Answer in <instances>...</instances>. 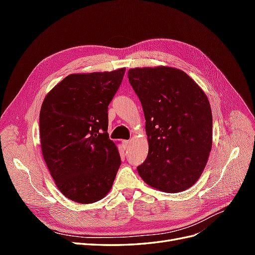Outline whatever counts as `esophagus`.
<instances>
[{"label":"esophagus","mask_w":255,"mask_h":255,"mask_svg":"<svg viewBox=\"0 0 255 255\" xmlns=\"http://www.w3.org/2000/svg\"><path fill=\"white\" fill-rule=\"evenodd\" d=\"M129 145H130V140H123V146H125L126 149L129 148Z\"/></svg>","instance_id":"1"}]
</instances>
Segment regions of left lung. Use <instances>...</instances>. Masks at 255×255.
<instances>
[{"mask_svg":"<svg viewBox=\"0 0 255 255\" xmlns=\"http://www.w3.org/2000/svg\"><path fill=\"white\" fill-rule=\"evenodd\" d=\"M139 98L149 152L138 174L160 191L181 192L201 176L213 144V116L202 88L180 69H129Z\"/></svg>","mask_w":255,"mask_h":255,"instance_id":"left-lung-1","label":"left lung"}]
</instances>
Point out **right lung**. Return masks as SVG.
<instances>
[{
  "instance_id": "right-lung-1",
  "label": "right lung",
  "mask_w": 255,
  "mask_h": 255,
  "mask_svg": "<svg viewBox=\"0 0 255 255\" xmlns=\"http://www.w3.org/2000/svg\"><path fill=\"white\" fill-rule=\"evenodd\" d=\"M126 68L73 73L45 96L39 115L43 159L59 191L81 204L109 194L121 164L110 139L109 104Z\"/></svg>"
}]
</instances>
